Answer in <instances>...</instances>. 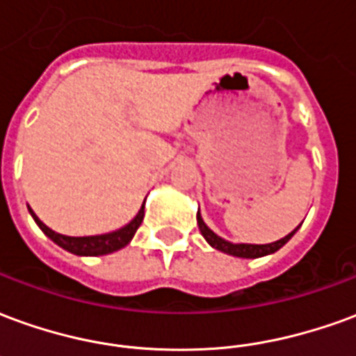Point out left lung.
<instances>
[{
	"label": "left lung",
	"instance_id": "obj_1",
	"mask_svg": "<svg viewBox=\"0 0 356 356\" xmlns=\"http://www.w3.org/2000/svg\"><path fill=\"white\" fill-rule=\"evenodd\" d=\"M198 227H200L202 236L206 238V242H208L209 246L216 248L219 252H225V254L234 255V257H246V259H255V257L275 254L276 250H280V248L296 234V231H298V229H296V231L290 232L288 236H284L282 240L273 242V244H231V242H227V240L219 238L213 231H209L208 225L202 221L200 213H198Z\"/></svg>",
	"mask_w": 356,
	"mask_h": 356
}]
</instances>
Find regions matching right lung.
Masks as SVG:
<instances>
[{"mask_svg":"<svg viewBox=\"0 0 356 356\" xmlns=\"http://www.w3.org/2000/svg\"><path fill=\"white\" fill-rule=\"evenodd\" d=\"M30 213L35 219V223L40 225L47 236H49L55 244H58L60 248H65L66 252L76 255H106L112 254V252H118L124 246H127L131 238L135 236V232L143 223V217H145V206L139 209L137 217L133 219L131 223L125 225L124 229L120 231L108 232V234H99V236H65V234H58V232L51 231L47 225H43L34 211L30 209Z\"/></svg>","mask_w":356,"mask_h":356,"instance_id":"right-lung-1","label":"right lung"}]
</instances>
